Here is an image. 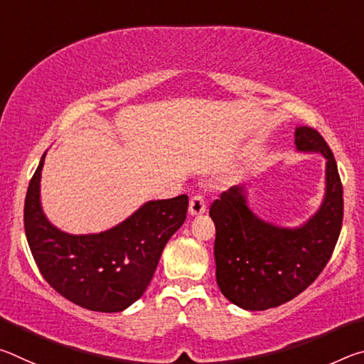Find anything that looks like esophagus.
<instances>
[{"instance_id": "34e87169", "label": "esophagus", "mask_w": 364, "mask_h": 364, "mask_svg": "<svg viewBox=\"0 0 364 364\" xmlns=\"http://www.w3.org/2000/svg\"><path fill=\"white\" fill-rule=\"evenodd\" d=\"M207 212V204L205 199L202 196H194L189 202V215L191 217H199V215H204Z\"/></svg>"}]
</instances>
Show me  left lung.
Wrapping results in <instances>:
<instances>
[{
	"mask_svg": "<svg viewBox=\"0 0 364 364\" xmlns=\"http://www.w3.org/2000/svg\"><path fill=\"white\" fill-rule=\"evenodd\" d=\"M294 136L297 152L326 159L324 197L310 218L299 226L264 221L250 208L245 184L228 189L210 208L217 284L242 310H268L297 297L324 269L341 234L343 189L336 159L313 128L295 127Z\"/></svg>",
	"mask_w": 364,
	"mask_h": 364,
	"instance_id": "obj_1",
	"label": "left lung"
}]
</instances>
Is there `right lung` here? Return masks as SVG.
Here are the masks:
<instances>
[{
    "mask_svg": "<svg viewBox=\"0 0 364 364\" xmlns=\"http://www.w3.org/2000/svg\"><path fill=\"white\" fill-rule=\"evenodd\" d=\"M30 180L23 225L28 247L46 282L86 310L115 313L134 304L149 286L165 244L186 220L188 196L147 200L130 217L101 232L70 234L41 207V170Z\"/></svg>",
    "mask_w": 364,
    "mask_h": 364,
    "instance_id": "add662e5",
    "label": "right lung"
}]
</instances>
